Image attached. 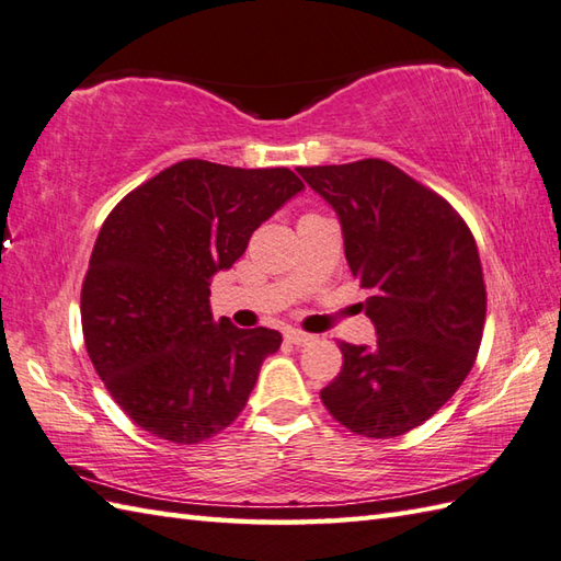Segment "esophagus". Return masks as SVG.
Returning <instances> with one entry per match:
<instances>
[{
	"instance_id": "obj_1",
	"label": "esophagus",
	"mask_w": 561,
	"mask_h": 561,
	"mask_svg": "<svg viewBox=\"0 0 561 561\" xmlns=\"http://www.w3.org/2000/svg\"><path fill=\"white\" fill-rule=\"evenodd\" d=\"M285 339H288L290 344H295V346H307L314 336L312 334H305V331L288 329V331H285Z\"/></svg>"
}]
</instances>
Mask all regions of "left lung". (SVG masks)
I'll return each instance as SVG.
<instances>
[{
	"mask_svg": "<svg viewBox=\"0 0 561 561\" xmlns=\"http://www.w3.org/2000/svg\"><path fill=\"white\" fill-rule=\"evenodd\" d=\"M297 174L334 208L377 334L375 346L341 344L344 368L322 402L358 436H402L436 414L474 365L486 317L474 237L440 196L382 159Z\"/></svg>",
	"mask_w": 561,
	"mask_h": 561,
	"instance_id": "obj_1",
	"label": "left lung"
}]
</instances>
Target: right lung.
Listing matches in <instances>:
<instances>
[{
  "mask_svg": "<svg viewBox=\"0 0 561 561\" xmlns=\"http://www.w3.org/2000/svg\"><path fill=\"white\" fill-rule=\"evenodd\" d=\"M305 188L290 169L186 159L128 193L101 227L82 288L89 358L137 426L191 445L244 409L276 329L210 312V280Z\"/></svg>",
  "mask_w": 561,
  "mask_h": 561,
  "instance_id": "add662e5",
  "label": "right lung"
}]
</instances>
